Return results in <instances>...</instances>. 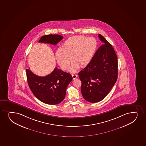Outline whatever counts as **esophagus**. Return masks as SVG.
Wrapping results in <instances>:
<instances>
[{"mask_svg":"<svg viewBox=\"0 0 146 146\" xmlns=\"http://www.w3.org/2000/svg\"><path fill=\"white\" fill-rule=\"evenodd\" d=\"M72 78H73V80H74V79H76L77 78V76L76 74H72Z\"/></svg>","mask_w":146,"mask_h":146,"instance_id":"obj_1","label":"esophagus"}]
</instances>
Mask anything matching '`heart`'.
<instances>
[{"label":"heart","instance_id":"1","mask_svg":"<svg viewBox=\"0 0 146 146\" xmlns=\"http://www.w3.org/2000/svg\"><path fill=\"white\" fill-rule=\"evenodd\" d=\"M97 42L93 37L77 35L67 39L61 49H57L55 58L58 64L64 70L69 68L71 58L74 63L70 69L72 72L79 68L88 65L94 58L97 49Z\"/></svg>","mask_w":146,"mask_h":146}]
</instances>
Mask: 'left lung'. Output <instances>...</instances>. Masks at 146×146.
I'll use <instances>...</instances> for the list:
<instances>
[{"label": "left lung", "mask_w": 146, "mask_h": 146, "mask_svg": "<svg viewBox=\"0 0 146 146\" xmlns=\"http://www.w3.org/2000/svg\"><path fill=\"white\" fill-rule=\"evenodd\" d=\"M98 36L103 44L91 63L78 73L82 96L91 103L104 99L117 79V57L114 49L103 36L99 34Z\"/></svg>", "instance_id": "obj_1"}]
</instances>
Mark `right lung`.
<instances>
[{"mask_svg":"<svg viewBox=\"0 0 146 146\" xmlns=\"http://www.w3.org/2000/svg\"><path fill=\"white\" fill-rule=\"evenodd\" d=\"M63 38L58 35H44L39 42L55 45ZM29 69H26L28 84L37 99L49 105L59 104L64 100L67 87L72 79L70 74L55 68L52 73L42 77L35 75Z\"/></svg>","mask_w":146,"mask_h":146,"instance_id":"right-lung-1","label":"right lung"}]
</instances>
